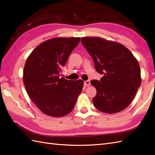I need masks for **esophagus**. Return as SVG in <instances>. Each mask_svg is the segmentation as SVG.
<instances>
[{"label":"esophagus","instance_id":"obj_1","mask_svg":"<svg viewBox=\"0 0 155 155\" xmlns=\"http://www.w3.org/2000/svg\"><path fill=\"white\" fill-rule=\"evenodd\" d=\"M90 84H91V83H90L89 81H86L84 82V85L85 87H88L90 85Z\"/></svg>","mask_w":155,"mask_h":155}]
</instances>
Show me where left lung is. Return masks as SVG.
I'll use <instances>...</instances> for the list:
<instances>
[{
	"instance_id": "obj_1",
	"label": "left lung",
	"mask_w": 155,
	"mask_h": 155,
	"mask_svg": "<svg viewBox=\"0 0 155 155\" xmlns=\"http://www.w3.org/2000/svg\"><path fill=\"white\" fill-rule=\"evenodd\" d=\"M81 43L93 59L101 81H91L96 88L93 102L104 113H118L133 101L141 84L140 68L132 52L120 43L101 37H83Z\"/></svg>"
}]
</instances>
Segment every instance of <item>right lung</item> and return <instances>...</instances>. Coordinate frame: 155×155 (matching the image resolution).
<instances>
[{"mask_svg":"<svg viewBox=\"0 0 155 155\" xmlns=\"http://www.w3.org/2000/svg\"><path fill=\"white\" fill-rule=\"evenodd\" d=\"M80 37L48 39L37 46L26 61L23 82L27 94L42 113L61 117L73 110L83 90V80L61 78L62 68Z\"/></svg>","mask_w":155,"mask_h":155,"instance_id":"1","label":"right lung"}]
</instances>
